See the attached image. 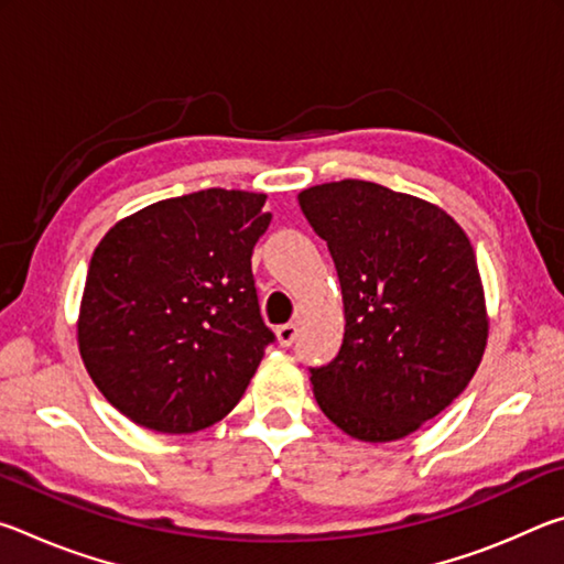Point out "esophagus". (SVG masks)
<instances>
[{
  "label": "esophagus",
  "mask_w": 564,
  "mask_h": 564,
  "mask_svg": "<svg viewBox=\"0 0 564 564\" xmlns=\"http://www.w3.org/2000/svg\"><path fill=\"white\" fill-rule=\"evenodd\" d=\"M295 336H299V326H295V323H285V326L275 328V340H279V346L283 348H289Z\"/></svg>",
  "instance_id": "esophagus-1"
}]
</instances>
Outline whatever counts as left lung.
<instances>
[{"mask_svg": "<svg viewBox=\"0 0 564 564\" xmlns=\"http://www.w3.org/2000/svg\"><path fill=\"white\" fill-rule=\"evenodd\" d=\"M299 204L328 243L346 311L338 356L311 370L313 395L356 441H400L463 393L488 346L470 238L441 206L373 181L303 188Z\"/></svg>", "mask_w": 564, "mask_h": 564, "instance_id": "1", "label": "left lung"}]
</instances>
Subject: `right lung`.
I'll return each instance as SVG.
<instances>
[{"mask_svg": "<svg viewBox=\"0 0 564 564\" xmlns=\"http://www.w3.org/2000/svg\"><path fill=\"white\" fill-rule=\"evenodd\" d=\"M263 204L234 188L164 198L94 248L76 340L94 386L137 425L204 431L246 393L273 340L251 273Z\"/></svg>", "mask_w": 564, "mask_h": 564, "instance_id": "obj_1", "label": "right lung"}]
</instances>
